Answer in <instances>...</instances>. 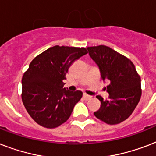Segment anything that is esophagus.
Here are the masks:
<instances>
[{"label":"esophagus","mask_w":156,"mask_h":156,"mask_svg":"<svg viewBox=\"0 0 156 156\" xmlns=\"http://www.w3.org/2000/svg\"><path fill=\"white\" fill-rule=\"evenodd\" d=\"M90 98H91V96H90V95H87V94H84V95H83V99H84V100H90Z\"/></svg>","instance_id":"1"}]
</instances>
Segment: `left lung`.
Returning a JSON list of instances; mask_svg holds the SVG:
<instances>
[{"instance_id": "left-lung-1", "label": "left lung", "mask_w": 156, "mask_h": 156, "mask_svg": "<svg viewBox=\"0 0 156 156\" xmlns=\"http://www.w3.org/2000/svg\"><path fill=\"white\" fill-rule=\"evenodd\" d=\"M87 49L99 67L103 80L110 82L106 87L108 100L97 95L101 106L94 115L108 125L121 123L132 114L142 95L141 78L135 66L129 59L104 45Z\"/></svg>"}]
</instances>
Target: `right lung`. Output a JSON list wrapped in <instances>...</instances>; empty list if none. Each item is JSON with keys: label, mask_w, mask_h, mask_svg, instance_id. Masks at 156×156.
Returning <instances> with one entry per match:
<instances>
[{"label": "right lung", "mask_w": 156, "mask_h": 156, "mask_svg": "<svg viewBox=\"0 0 156 156\" xmlns=\"http://www.w3.org/2000/svg\"><path fill=\"white\" fill-rule=\"evenodd\" d=\"M87 53L85 48L54 46L29 65L22 79V100L31 118L45 128H56L70 116L83 92L64 88L69 68Z\"/></svg>", "instance_id": "obj_1"}]
</instances>
